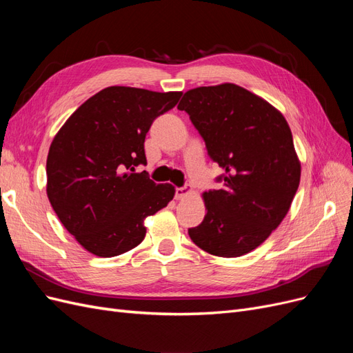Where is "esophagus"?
<instances>
[{"label": "esophagus", "mask_w": 353, "mask_h": 353, "mask_svg": "<svg viewBox=\"0 0 353 353\" xmlns=\"http://www.w3.org/2000/svg\"><path fill=\"white\" fill-rule=\"evenodd\" d=\"M191 191H193V188H191L190 185L176 187V188H175V199H176V200H183V199H185L187 196L191 194Z\"/></svg>", "instance_id": "obj_1"}]
</instances>
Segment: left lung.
Returning <instances> with one entry per match:
<instances>
[{"instance_id":"obj_1","label":"left lung","mask_w":353,"mask_h":353,"mask_svg":"<svg viewBox=\"0 0 353 353\" xmlns=\"http://www.w3.org/2000/svg\"><path fill=\"white\" fill-rule=\"evenodd\" d=\"M223 170L205 191L206 215L190 239L219 258L254 250L280 225L301 183V160L283 113L236 83L199 87L178 104Z\"/></svg>"}]
</instances>
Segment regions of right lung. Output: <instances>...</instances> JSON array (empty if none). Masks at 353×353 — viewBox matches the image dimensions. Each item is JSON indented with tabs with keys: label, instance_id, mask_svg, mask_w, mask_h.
<instances>
[{
	"label": "right lung",
	"instance_id": "obj_1",
	"mask_svg": "<svg viewBox=\"0 0 353 353\" xmlns=\"http://www.w3.org/2000/svg\"><path fill=\"white\" fill-rule=\"evenodd\" d=\"M181 95L108 87L56 134L47 157V196L85 250L112 258L137 248L145 237V218L174 199L172 184H156L145 172L134 174V166L147 163L145 134Z\"/></svg>",
	"mask_w": 353,
	"mask_h": 353
}]
</instances>
